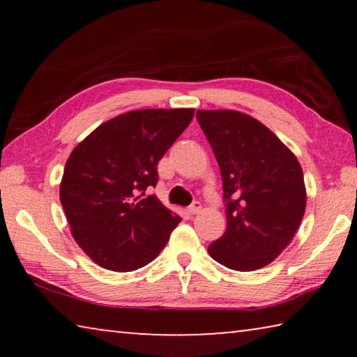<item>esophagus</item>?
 Here are the masks:
<instances>
[{"label": "esophagus", "mask_w": 357, "mask_h": 357, "mask_svg": "<svg viewBox=\"0 0 357 357\" xmlns=\"http://www.w3.org/2000/svg\"><path fill=\"white\" fill-rule=\"evenodd\" d=\"M190 214H198L202 211V203L200 202H193L189 208H187Z\"/></svg>", "instance_id": "34e87169"}]
</instances>
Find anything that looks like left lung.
<instances>
[{
    "mask_svg": "<svg viewBox=\"0 0 357 357\" xmlns=\"http://www.w3.org/2000/svg\"><path fill=\"white\" fill-rule=\"evenodd\" d=\"M198 124L220 167L227 229L209 255L234 271L269 264L289 244L305 213L298 159L249 114L198 110Z\"/></svg>",
    "mask_w": 357,
    "mask_h": 357,
    "instance_id": "left-lung-1",
    "label": "left lung"
}]
</instances>
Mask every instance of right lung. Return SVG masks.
Wrapping results in <instances>:
<instances>
[{"mask_svg":"<svg viewBox=\"0 0 357 357\" xmlns=\"http://www.w3.org/2000/svg\"><path fill=\"white\" fill-rule=\"evenodd\" d=\"M192 108L135 110L100 124L66 162L59 200L72 236L102 268L129 273L159 255L181 217L155 195L157 164Z\"/></svg>","mask_w":357,"mask_h":357,"instance_id":"right-lung-1","label":"right lung"}]
</instances>
